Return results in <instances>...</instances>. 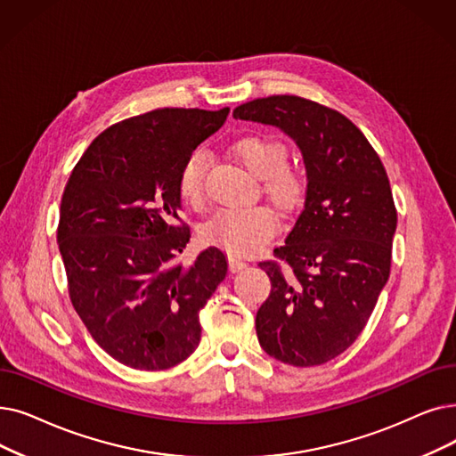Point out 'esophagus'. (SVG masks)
Returning <instances> with one entry per match:
<instances>
[{"label":"esophagus","instance_id":"34e87169","mask_svg":"<svg viewBox=\"0 0 456 456\" xmlns=\"http://www.w3.org/2000/svg\"><path fill=\"white\" fill-rule=\"evenodd\" d=\"M246 261L244 259H240V256H236V255H229V268L232 270V272H239V270H242V268H246Z\"/></svg>","mask_w":456,"mask_h":456}]
</instances>
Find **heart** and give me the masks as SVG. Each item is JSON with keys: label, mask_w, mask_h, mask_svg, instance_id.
<instances>
[{"label": "heart", "mask_w": 456, "mask_h": 456, "mask_svg": "<svg viewBox=\"0 0 456 456\" xmlns=\"http://www.w3.org/2000/svg\"><path fill=\"white\" fill-rule=\"evenodd\" d=\"M231 152L249 173L263 179L268 200L283 212L300 207L305 191V173L287 164L289 149L270 134H244L231 143ZM179 193L191 207L205 203V154L195 151L179 173ZM277 231V220L266 207L222 208L205 222L203 239L232 255H249L265 246Z\"/></svg>", "instance_id": "b5f03b06"}]
</instances>
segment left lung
<instances>
[{"label":"left lung","mask_w":456,"mask_h":456,"mask_svg":"<svg viewBox=\"0 0 456 456\" xmlns=\"http://www.w3.org/2000/svg\"><path fill=\"white\" fill-rule=\"evenodd\" d=\"M234 118L273 125L302 149L307 197L256 311L263 350L294 367L322 365L363 331L391 272L397 208L386 167L348 117L294 94L246 102Z\"/></svg>","instance_id":"1"}]
</instances>
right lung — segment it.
Instances as JSON below:
<instances>
[{"label":"right lung","instance_id":"obj_1","mask_svg":"<svg viewBox=\"0 0 456 456\" xmlns=\"http://www.w3.org/2000/svg\"><path fill=\"white\" fill-rule=\"evenodd\" d=\"M229 108H162L98 134L61 197L57 244L70 302L91 338L137 370L183 363L201 339L200 311L225 280L227 259L203 249L191 266L179 173L222 128Z\"/></svg>","mask_w":456,"mask_h":456}]
</instances>
